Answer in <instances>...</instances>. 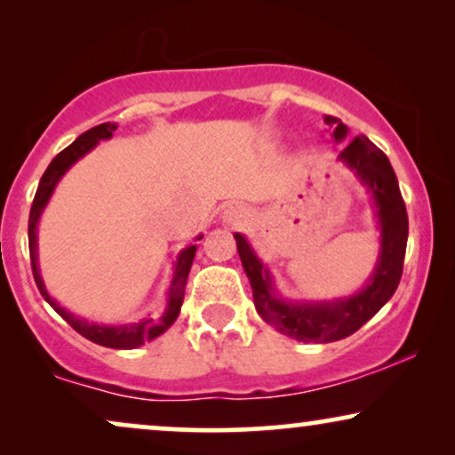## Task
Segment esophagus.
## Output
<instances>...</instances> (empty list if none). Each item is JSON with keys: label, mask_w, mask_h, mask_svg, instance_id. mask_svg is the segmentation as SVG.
<instances>
[{"label": "esophagus", "mask_w": 455, "mask_h": 455, "mask_svg": "<svg viewBox=\"0 0 455 455\" xmlns=\"http://www.w3.org/2000/svg\"><path fill=\"white\" fill-rule=\"evenodd\" d=\"M244 220H246V211L238 207V204H229V207L221 213V221L226 223V226H232V228L242 226Z\"/></svg>", "instance_id": "1"}]
</instances>
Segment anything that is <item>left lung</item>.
<instances>
[{"label": "left lung", "mask_w": 455, "mask_h": 455, "mask_svg": "<svg viewBox=\"0 0 455 455\" xmlns=\"http://www.w3.org/2000/svg\"><path fill=\"white\" fill-rule=\"evenodd\" d=\"M333 128V140L341 142L347 136V126L333 116H325ZM356 173L360 184L369 190L379 226V259L369 282L356 294L335 300H288L279 296L275 282L263 260L257 257L242 234H234L235 246L252 288L254 308L260 319L279 333L304 344H329L358 331L372 319L383 304L394 296L403 269V254L408 242V213L400 186L387 155L377 148L366 136H356L338 157Z\"/></svg>", "instance_id": "1"}]
</instances>
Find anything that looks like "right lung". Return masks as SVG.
I'll list each match as a JSON object with an SVG mask.
<instances>
[{"label": "right lung", "mask_w": 455, "mask_h": 455, "mask_svg": "<svg viewBox=\"0 0 455 455\" xmlns=\"http://www.w3.org/2000/svg\"><path fill=\"white\" fill-rule=\"evenodd\" d=\"M117 124L105 122L99 124V126L86 130L84 134H80L76 140L72 142L70 147H66L60 155H55V159L49 164V167L43 173L39 188H36L33 207H30V217H28V248H30V265H33V275L36 282V288H39L41 296L45 298L55 313H58L61 319H64L68 325L83 335V338L95 341L99 346L114 347V350H134L147 341L159 338L161 333H165L167 329L173 325V321L178 319L180 308H182L184 300V288L186 279H188L192 260H195L196 254V244L186 246L182 252L178 254L176 263H173V277L170 283V290H167V307L161 315V319H153L151 315L145 316V319L134 321V323H122V325H105V323H92L89 319H83V316L70 313L64 307H60V302L52 298L45 282H43L41 271H39V252H36V226H39V220L45 211L49 198H52L55 186L60 184V180L64 178V173L70 170V167L76 164L78 159H83L86 153H91L101 140H108L114 136ZM203 235H198L196 240H201Z\"/></svg>", "instance_id": "obj_1"}]
</instances>
